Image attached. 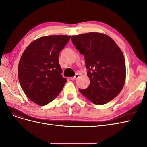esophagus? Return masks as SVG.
I'll list each match as a JSON object with an SVG mask.
<instances>
[{
    "instance_id": "1",
    "label": "esophagus",
    "mask_w": 147,
    "mask_h": 147,
    "mask_svg": "<svg viewBox=\"0 0 147 147\" xmlns=\"http://www.w3.org/2000/svg\"><path fill=\"white\" fill-rule=\"evenodd\" d=\"M78 77H79V75L77 74L74 77H71L70 80H77L78 78Z\"/></svg>"
}]
</instances>
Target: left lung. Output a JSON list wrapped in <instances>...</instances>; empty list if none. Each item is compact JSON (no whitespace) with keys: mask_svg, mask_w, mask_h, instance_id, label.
I'll return each instance as SVG.
<instances>
[{"mask_svg":"<svg viewBox=\"0 0 147 147\" xmlns=\"http://www.w3.org/2000/svg\"><path fill=\"white\" fill-rule=\"evenodd\" d=\"M77 50L84 56L90 84L79 91L93 104L107 103L121 91L126 80L123 53L107 35L89 32L72 35Z\"/></svg>","mask_w":147,"mask_h":147,"instance_id":"obj_1","label":"left lung"}]
</instances>
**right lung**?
<instances>
[{
    "instance_id": "add662e5",
    "label": "right lung",
    "mask_w": 147,
    "mask_h": 147,
    "mask_svg": "<svg viewBox=\"0 0 147 147\" xmlns=\"http://www.w3.org/2000/svg\"><path fill=\"white\" fill-rule=\"evenodd\" d=\"M70 36L53 35L35 40L25 49L19 61L21 86L34 103L45 105L58 96L66 79L61 75L59 55Z\"/></svg>"
}]
</instances>
